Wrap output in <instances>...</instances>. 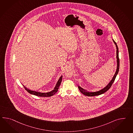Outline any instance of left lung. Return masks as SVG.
Instances as JSON below:
<instances>
[{
  "label": "left lung",
  "mask_w": 133,
  "mask_h": 133,
  "mask_svg": "<svg viewBox=\"0 0 133 133\" xmlns=\"http://www.w3.org/2000/svg\"><path fill=\"white\" fill-rule=\"evenodd\" d=\"M112 41H113V42H114V43L116 45V50H116L117 69H116V72L115 73V74L113 76L112 78L109 82V83L107 85H106L104 88H103L101 89V90H99L98 91H88L87 90H85L84 89L82 88L80 86H78V88L79 89V90L84 95L92 96H96V95H102L103 94H104L105 92H107L108 90H109V89L110 88V87L111 86V85L112 84L113 82H114L115 78H116V76H117V75L118 74V72H119V50H118V46H117V45L116 44V42H115V41L113 39Z\"/></svg>",
  "instance_id": "1"
}]
</instances>
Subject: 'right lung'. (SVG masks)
Masks as SVG:
<instances>
[{
  "label": "right lung",
  "instance_id": "1",
  "mask_svg": "<svg viewBox=\"0 0 133 133\" xmlns=\"http://www.w3.org/2000/svg\"><path fill=\"white\" fill-rule=\"evenodd\" d=\"M62 78H63V75H62L59 78V79H58V81L57 82L56 85L55 86V88L54 89V90H52V91H50V92H39V91H34V90H32L31 89H29L26 87L24 86L23 84H22V85H23L24 89L30 94L36 95V96H41H41L49 97V96H51L52 95H54L58 91V89L59 88V86H60V85L61 84V83Z\"/></svg>",
  "mask_w": 133,
  "mask_h": 133
}]
</instances>
